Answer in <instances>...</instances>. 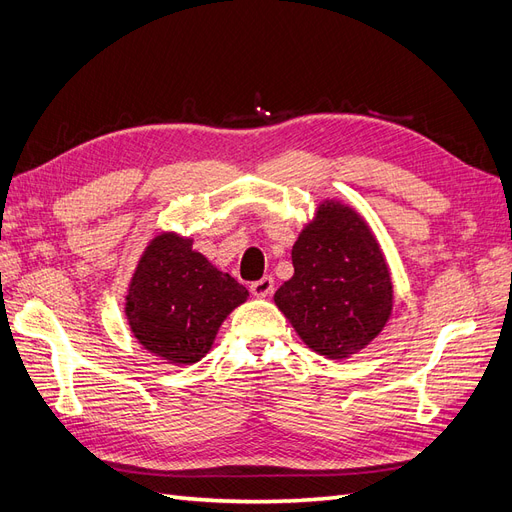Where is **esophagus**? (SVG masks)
<instances>
[{
    "label": "esophagus",
    "instance_id": "esophagus-1",
    "mask_svg": "<svg viewBox=\"0 0 512 512\" xmlns=\"http://www.w3.org/2000/svg\"><path fill=\"white\" fill-rule=\"evenodd\" d=\"M273 288H275V282H273V277H271V275H265V277H262V280L252 282V286H250V290H252L254 297H260V299L269 297V294L273 292Z\"/></svg>",
    "mask_w": 512,
    "mask_h": 512
}]
</instances>
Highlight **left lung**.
<instances>
[{
    "label": "left lung",
    "mask_w": 512,
    "mask_h": 512,
    "mask_svg": "<svg viewBox=\"0 0 512 512\" xmlns=\"http://www.w3.org/2000/svg\"><path fill=\"white\" fill-rule=\"evenodd\" d=\"M294 275L275 305L307 348L342 361L374 342L393 312V282L369 224L339 200H322L292 245Z\"/></svg>",
    "instance_id": "1"
}]
</instances>
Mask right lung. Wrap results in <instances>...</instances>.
I'll use <instances>...</instances> for the list:
<instances>
[{
	"label": "right lung",
	"instance_id": "right-lung-1",
	"mask_svg": "<svg viewBox=\"0 0 512 512\" xmlns=\"http://www.w3.org/2000/svg\"><path fill=\"white\" fill-rule=\"evenodd\" d=\"M250 292L177 232L153 237L126 294V318L145 350L173 365H192L211 350L232 309Z\"/></svg>",
	"mask_w": 512,
	"mask_h": 512
}]
</instances>
